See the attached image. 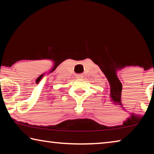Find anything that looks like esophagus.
<instances>
[{
	"mask_svg": "<svg viewBox=\"0 0 154 154\" xmlns=\"http://www.w3.org/2000/svg\"><path fill=\"white\" fill-rule=\"evenodd\" d=\"M76 78L78 79H82V78H83V75L82 74H77L76 75Z\"/></svg>",
	"mask_w": 154,
	"mask_h": 154,
	"instance_id": "obj_1",
	"label": "esophagus"
}]
</instances>
